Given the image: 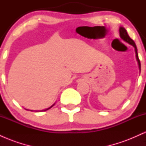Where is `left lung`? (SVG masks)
<instances>
[{
  "instance_id": "left-lung-1",
  "label": "left lung",
  "mask_w": 146,
  "mask_h": 146,
  "mask_svg": "<svg viewBox=\"0 0 146 146\" xmlns=\"http://www.w3.org/2000/svg\"><path fill=\"white\" fill-rule=\"evenodd\" d=\"M119 35H120V38H121L123 41L126 42L127 43H128L129 44L132 45V46H134V48H135V54H136V59H137V63H138V66H139V71H141L140 60H139V59L138 53H137V48L136 44H135V42L132 40L131 38H130V36H128V33H127V31L125 30L124 27H119Z\"/></svg>"
}]
</instances>
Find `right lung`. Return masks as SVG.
<instances>
[{
    "label": "right lung",
    "mask_w": 146,
    "mask_h": 146,
    "mask_svg": "<svg viewBox=\"0 0 146 146\" xmlns=\"http://www.w3.org/2000/svg\"><path fill=\"white\" fill-rule=\"evenodd\" d=\"M54 105H55V104H53V105H52V106H50V107H49V108H46V109H44V110H36V111H45V110H48V109H49V108H52V107H53V106H54ZM26 110H28V109H26ZM31 111H33V110H31Z\"/></svg>",
    "instance_id": "obj_1"
}]
</instances>
